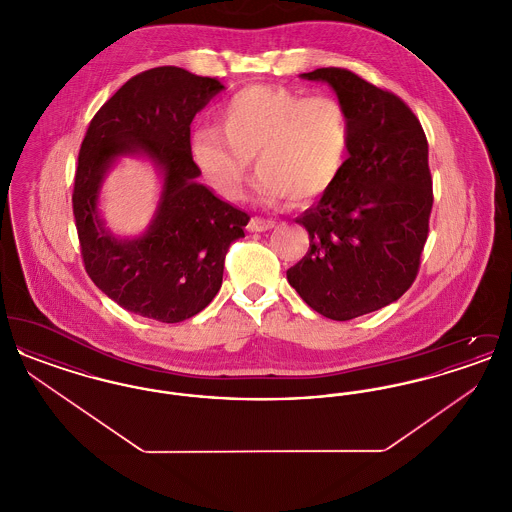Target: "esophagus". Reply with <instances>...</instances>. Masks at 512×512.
Here are the masks:
<instances>
[{
    "instance_id": "obj_1",
    "label": "esophagus",
    "mask_w": 512,
    "mask_h": 512,
    "mask_svg": "<svg viewBox=\"0 0 512 512\" xmlns=\"http://www.w3.org/2000/svg\"><path fill=\"white\" fill-rule=\"evenodd\" d=\"M270 228H274V220L259 219V217H253L247 224L249 232H267Z\"/></svg>"
}]
</instances>
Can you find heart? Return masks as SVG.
I'll return each mask as SVG.
<instances>
[{
    "mask_svg": "<svg viewBox=\"0 0 512 512\" xmlns=\"http://www.w3.org/2000/svg\"><path fill=\"white\" fill-rule=\"evenodd\" d=\"M219 119L220 128H195L190 153L207 182L226 197L242 194L255 157L261 201L311 205L338 182L353 140L340 99L309 98L284 86H247L220 107Z\"/></svg>",
    "mask_w": 512,
    "mask_h": 512,
    "instance_id": "b5f03b06",
    "label": "heart"
}]
</instances>
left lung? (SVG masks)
<instances>
[{"label":"left lung","mask_w":512,"mask_h":512,"mask_svg":"<svg viewBox=\"0 0 512 512\" xmlns=\"http://www.w3.org/2000/svg\"><path fill=\"white\" fill-rule=\"evenodd\" d=\"M301 76L336 90L353 140L334 188L295 220L311 245L288 282L322 317L351 320L413 286L434 205L428 140L403 99L359 74L326 67Z\"/></svg>","instance_id":"1"}]
</instances>
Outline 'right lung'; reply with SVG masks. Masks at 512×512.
<instances>
[{
	"label": "right lung",
	"mask_w": 512,
	"mask_h": 512,
	"mask_svg": "<svg viewBox=\"0 0 512 512\" xmlns=\"http://www.w3.org/2000/svg\"><path fill=\"white\" fill-rule=\"evenodd\" d=\"M224 86L180 67L132 76L94 115L78 151L73 213L84 268L122 309L159 322L203 311L222 284L228 247L244 238L249 215L195 178L190 124ZM142 150L166 174L158 215L138 241L113 239L97 219L98 186L121 154Z\"/></svg>",
	"instance_id": "obj_1"
}]
</instances>
